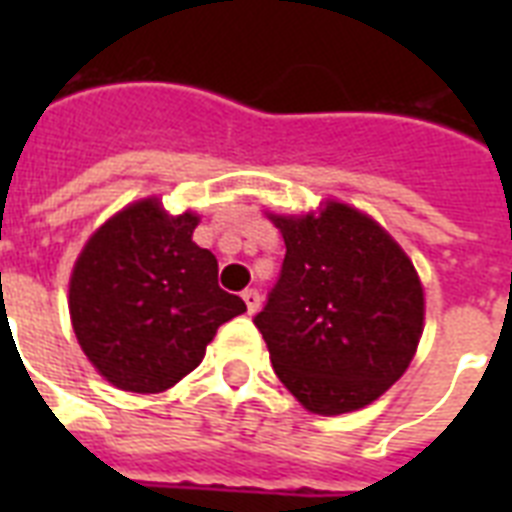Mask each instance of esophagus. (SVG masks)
Returning a JSON list of instances; mask_svg holds the SVG:
<instances>
[{
  "instance_id": "esophagus-1",
  "label": "esophagus",
  "mask_w": 512,
  "mask_h": 512,
  "mask_svg": "<svg viewBox=\"0 0 512 512\" xmlns=\"http://www.w3.org/2000/svg\"><path fill=\"white\" fill-rule=\"evenodd\" d=\"M244 303H247V311L249 313H257L260 311V292L257 289H244Z\"/></svg>"
}]
</instances>
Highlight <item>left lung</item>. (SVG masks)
<instances>
[{
    "label": "left lung",
    "mask_w": 512,
    "mask_h": 512,
    "mask_svg": "<svg viewBox=\"0 0 512 512\" xmlns=\"http://www.w3.org/2000/svg\"><path fill=\"white\" fill-rule=\"evenodd\" d=\"M265 215L287 247L279 284L255 316L273 372L308 412L364 409L401 380L420 345L425 289L412 257L345 201Z\"/></svg>",
    "instance_id": "8db88e82"
}]
</instances>
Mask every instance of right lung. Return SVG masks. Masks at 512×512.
Here are the masks:
<instances>
[{
  "instance_id": "obj_1",
  "label": "right lung",
  "mask_w": 512,
  "mask_h": 512,
  "mask_svg": "<svg viewBox=\"0 0 512 512\" xmlns=\"http://www.w3.org/2000/svg\"><path fill=\"white\" fill-rule=\"evenodd\" d=\"M201 217L146 196L111 215L76 257L68 313L84 356L130 393H162L201 364L217 327L247 311L217 287V260L193 241Z\"/></svg>"
}]
</instances>
